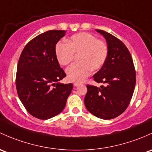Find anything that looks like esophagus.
Segmentation results:
<instances>
[{
  "label": "esophagus",
  "mask_w": 152,
  "mask_h": 152,
  "mask_svg": "<svg viewBox=\"0 0 152 152\" xmlns=\"http://www.w3.org/2000/svg\"><path fill=\"white\" fill-rule=\"evenodd\" d=\"M81 84V83L79 82H75L74 84H73V85L75 86V87H78V86H79Z\"/></svg>",
  "instance_id": "esophagus-1"
}]
</instances>
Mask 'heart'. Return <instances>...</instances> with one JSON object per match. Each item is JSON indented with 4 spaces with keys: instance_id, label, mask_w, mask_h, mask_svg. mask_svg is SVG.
<instances>
[{
    "instance_id": "heart-1",
    "label": "heart",
    "mask_w": 152,
    "mask_h": 152,
    "mask_svg": "<svg viewBox=\"0 0 152 152\" xmlns=\"http://www.w3.org/2000/svg\"><path fill=\"white\" fill-rule=\"evenodd\" d=\"M67 44L58 43L55 47V55L60 65H68L77 56L79 63L66 69L67 78L71 81H81L93 71L100 69L108 56V47L103 41L97 39L89 33L73 35L66 41Z\"/></svg>"
}]
</instances>
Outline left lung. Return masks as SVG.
I'll return each instance as SVG.
<instances>
[{"instance_id": "1", "label": "left lung", "mask_w": 152, "mask_h": 152, "mask_svg": "<svg viewBox=\"0 0 152 152\" xmlns=\"http://www.w3.org/2000/svg\"><path fill=\"white\" fill-rule=\"evenodd\" d=\"M108 45L104 65L93 76L94 81L105 86L87 84L84 104L89 112L103 119H111L122 114L130 103L136 81L135 66L127 47L119 38L102 30Z\"/></svg>"}]
</instances>
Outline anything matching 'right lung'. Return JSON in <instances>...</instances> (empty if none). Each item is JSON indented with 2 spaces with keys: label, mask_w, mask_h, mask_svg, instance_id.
<instances>
[{
  "label": "right lung",
  "mask_w": 152,
  "mask_h": 152,
  "mask_svg": "<svg viewBox=\"0 0 152 152\" xmlns=\"http://www.w3.org/2000/svg\"><path fill=\"white\" fill-rule=\"evenodd\" d=\"M65 30L44 32L26 44L18 61L16 76L17 94L28 112L48 119L63 111L73 84H61L66 74L55 55L56 44Z\"/></svg>",
  "instance_id": "right-lung-1"
}]
</instances>
